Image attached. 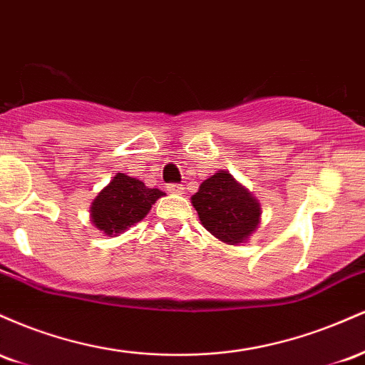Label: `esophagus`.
<instances>
[{
	"mask_svg": "<svg viewBox=\"0 0 365 365\" xmlns=\"http://www.w3.org/2000/svg\"><path fill=\"white\" fill-rule=\"evenodd\" d=\"M166 190L171 192V194H183V192H185V187H183L182 183H170V185L166 187Z\"/></svg>",
	"mask_w": 365,
	"mask_h": 365,
	"instance_id": "1",
	"label": "esophagus"
}]
</instances>
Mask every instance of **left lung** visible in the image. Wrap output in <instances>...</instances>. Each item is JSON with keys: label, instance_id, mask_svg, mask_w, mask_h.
Segmentation results:
<instances>
[{"label": "left lung", "instance_id": "1", "mask_svg": "<svg viewBox=\"0 0 365 365\" xmlns=\"http://www.w3.org/2000/svg\"><path fill=\"white\" fill-rule=\"evenodd\" d=\"M200 223L230 245L242 244L257 228L261 206L228 171H220L200 183L192 195Z\"/></svg>", "mask_w": 365, "mask_h": 365}]
</instances>
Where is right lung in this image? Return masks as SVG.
<instances>
[{"mask_svg": "<svg viewBox=\"0 0 365 365\" xmlns=\"http://www.w3.org/2000/svg\"><path fill=\"white\" fill-rule=\"evenodd\" d=\"M161 195H165L161 190L148 188L140 180L116 173L92 202V223L106 235H118L144 220Z\"/></svg>", "mask_w": 365, "mask_h": 365, "instance_id": "right-lung-1", "label": "right lung"}]
</instances>
